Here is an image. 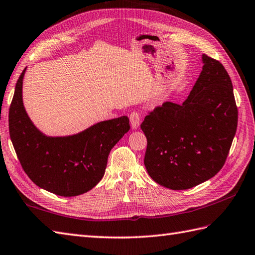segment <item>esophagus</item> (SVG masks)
<instances>
[{"label": "esophagus", "instance_id": "34e87169", "mask_svg": "<svg viewBox=\"0 0 255 255\" xmlns=\"http://www.w3.org/2000/svg\"><path fill=\"white\" fill-rule=\"evenodd\" d=\"M129 120H130V124H131L132 129L139 128L140 123H141V117H140L139 113H137V112H132V113L129 116Z\"/></svg>", "mask_w": 255, "mask_h": 255}]
</instances>
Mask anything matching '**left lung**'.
Returning <instances> with one entry per match:
<instances>
[{"label":"left lung","instance_id":"1","mask_svg":"<svg viewBox=\"0 0 255 255\" xmlns=\"http://www.w3.org/2000/svg\"><path fill=\"white\" fill-rule=\"evenodd\" d=\"M203 67L182 104L165 102L145 116L144 166L151 178L185 190L222 169L238 125L232 80L223 65L202 55Z\"/></svg>","mask_w":255,"mask_h":255}]
</instances>
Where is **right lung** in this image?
<instances>
[{
  "label": "right lung",
  "instance_id": "1",
  "mask_svg": "<svg viewBox=\"0 0 255 255\" xmlns=\"http://www.w3.org/2000/svg\"><path fill=\"white\" fill-rule=\"evenodd\" d=\"M26 68L17 80L8 126L17 157L35 185L61 197H76L96 187L104 176L110 152L130 129L122 116L100 122L76 134L50 137L33 125L22 102Z\"/></svg>",
  "mask_w": 255,
  "mask_h": 255
}]
</instances>
